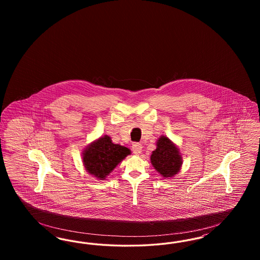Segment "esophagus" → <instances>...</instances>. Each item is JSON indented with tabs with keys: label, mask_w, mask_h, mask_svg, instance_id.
<instances>
[{
	"label": "esophagus",
	"mask_w": 260,
	"mask_h": 260,
	"mask_svg": "<svg viewBox=\"0 0 260 260\" xmlns=\"http://www.w3.org/2000/svg\"><path fill=\"white\" fill-rule=\"evenodd\" d=\"M132 150H133L134 154L138 155V154H140L141 151H142V145H141L140 143H134L133 146H132Z\"/></svg>",
	"instance_id": "1"
}]
</instances>
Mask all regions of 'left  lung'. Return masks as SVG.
I'll list each match as a JSON object with an SVG mask.
<instances>
[{
    "instance_id": "left-lung-1",
    "label": "left lung",
    "mask_w": 260,
    "mask_h": 260,
    "mask_svg": "<svg viewBox=\"0 0 260 260\" xmlns=\"http://www.w3.org/2000/svg\"><path fill=\"white\" fill-rule=\"evenodd\" d=\"M151 162L164 177H171L178 173L182 161L172 141L166 136H161L157 142V149L151 155Z\"/></svg>"
}]
</instances>
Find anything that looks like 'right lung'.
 Here are the masks:
<instances>
[{
    "instance_id": "add662e5",
    "label": "right lung",
    "mask_w": 260,
    "mask_h": 260,
    "mask_svg": "<svg viewBox=\"0 0 260 260\" xmlns=\"http://www.w3.org/2000/svg\"><path fill=\"white\" fill-rule=\"evenodd\" d=\"M128 154H131L129 149L112 143L111 138L105 136L86 150L83 161L88 173L104 178Z\"/></svg>"
}]
</instances>
